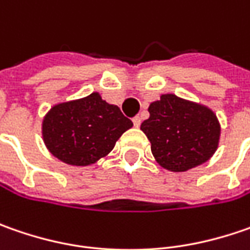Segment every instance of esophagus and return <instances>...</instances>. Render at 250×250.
<instances>
[{
  "label": "esophagus",
  "instance_id": "esophagus-1",
  "mask_svg": "<svg viewBox=\"0 0 250 250\" xmlns=\"http://www.w3.org/2000/svg\"><path fill=\"white\" fill-rule=\"evenodd\" d=\"M132 122H133V125H135L136 128H139V126H140V122H142V120H140V117H135V118L132 120Z\"/></svg>",
  "mask_w": 250,
  "mask_h": 250
}]
</instances>
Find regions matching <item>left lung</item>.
I'll return each mask as SVG.
<instances>
[{"label":"left lung","instance_id":"left-lung-1","mask_svg":"<svg viewBox=\"0 0 250 250\" xmlns=\"http://www.w3.org/2000/svg\"><path fill=\"white\" fill-rule=\"evenodd\" d=\"M149 120L140 129L151 143V153L163 168L184 172L206 163L218 147L221 126L206 105L161 94L149 105Z\"/></svg>","mask_w":250,"mask_h":250}]
</instances>
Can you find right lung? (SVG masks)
Masks as SVG:
<instances>
[{"mask_svg":"<svg viewBox=\"0 0 250 250\" xmlns=\"http://www.w3.org/2000/svg\"><path fill=\"white\" fill-rule=\"evenodd\" d=\"M132 126V121L117 105L94 91L53 105L44 115L42 135L54 157L69 166L86 167L105 157Z\"/></svg>","mask_w":250,"mask_h":250,"instance_id":"1","label":"right lung"}]
</instances>
